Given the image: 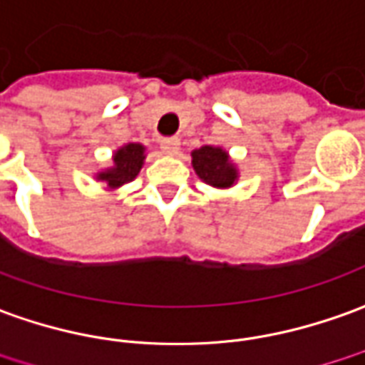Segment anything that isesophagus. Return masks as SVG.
I'll use <instances>...</instances> for the list:
<instances>
[{"mask_svg":"<svg viewBox=\"0 0 365 365\" xmlns=\"http://www.w3.org/2000/svg\"><path fill=\"white\" fill-rule=\"evenodd\" d=\"M160 150L168 155V157H175L178 155V150H180V140L178 139H163L160 140Z\"/></svg>","mask_w":365,"mask_h":365,"instance_id":"34e87169","label":"esophagus"}]
</instances>
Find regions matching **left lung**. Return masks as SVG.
<instances>
[{
    "instance_id": "8db88e82",
    "label": "left lung",
    "mask_w": 365,
    "mask_h": 365,
    "mask_svg": "<svg viewBox=\"0 0 365 365\" xmlns=\"http://www.w3.org/2000/svg\"><path fill=\"white\" fill-rule=\"evenodd\" d=\"M192 157V168L202 182H207L215 188H230L235 187L238 180V167L230 158L228 150L222 147L205 145L200 149L190 153Z\"/></svg>"
}]
</instances>
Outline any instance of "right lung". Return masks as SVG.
I'll return each mask as SVG.
<instances>
[{
    "mask_svg": "<svg viewBox=\"0 0 365 365\" xmlns=\"http://www.w3.org/2000/svg\"><path fill=\"white\" fill-rule=\"evenodd\" d=\"M147 158V147L140 143H127L113 153L110 167L101 168L95 173V180L103 182L107 190H117L123 185L135 180Z\"/></svg>",
    "mask_w": 365,
    "mask_h": 365,
    "instance_id": "1",
    "label": "right lung"
}]
</instances>
